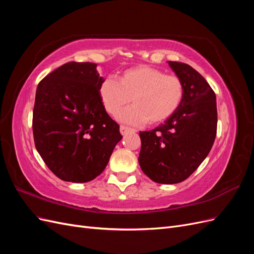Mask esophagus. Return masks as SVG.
Masks as SVG:
<instances>
[{"label": "esophagus", "instance_id": "34e87169", "mask_svg": "<svg viewBox=\"0 0 254 254\" xmlns=\"http://www.w3.org/2000/svg\"><path fill=\"white\" fill-rule=\"evenodd\" d=\"M131 128H129V127H127V126H121L120 127V131H121V133L123 134V135H125L127 132H129V131H131Z\"/></svg>", "mask_w": 254, "mask_h": 254}]
</instances>
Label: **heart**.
<instances>
[{"mask_svg": "<svg viewBox=\"0 0 254 254\" xmlns=\"http://www.w3.org/2000/svg\"><path fill=\"white\" fill-rule=\"evenodd\" d=\"M183 95L180 77L149 65L130 67L119 76V81L109 77L99 87L101 101L109 114L117 115L131 99L133 106L119 114L122 122L129 124L164 122L179 108Z\"/></svg>", "mask_w": 254, "mask_h": 254, "instance_id": "b5f03b06", "label": "heart"}]
</instances>
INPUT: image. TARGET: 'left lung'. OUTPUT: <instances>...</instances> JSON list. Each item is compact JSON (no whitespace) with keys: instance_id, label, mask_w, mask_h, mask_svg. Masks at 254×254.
<instances>
[{"instance_id":"obj_1","label":"left lung","mask_w":254,"mask_h":254,"mask_svg":"<svg viewBox=\"0 0 254 254\" xmlns=\"http://www.w3.org/2000/svg\"><path fill=\"white\" fill-rule=\"evenodd\" d=\"M168 64L184 84V95L163 124L140 132L139 163L143 173L157 183L186 180L209 155L217 130L216 95L210 84L190 65Z\"/></svg>"}]
</instances>
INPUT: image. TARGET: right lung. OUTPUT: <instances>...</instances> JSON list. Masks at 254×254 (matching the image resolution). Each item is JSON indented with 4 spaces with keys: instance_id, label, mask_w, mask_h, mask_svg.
<instances>
[{
    "instance_id": "add662e5",
    "label": "right lung",
    "mask_w": 254,
    "mask_h": 254,
    "mask_svg": "<svg viewBox=\"0 0 254 254\" xmlns=\"http://www.w3.org/2000/svg\"><path fill=\"white\" fill-rule=\"evenodd\" d=\"M96 66L67 63L37 87L35 146L53 174L64 181L82 183L96 178L123 137L101 101L99 87L105 79Z\"/></svg>"
}]
</instances>
